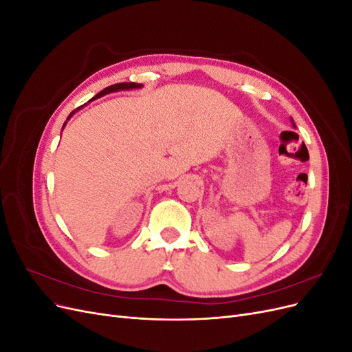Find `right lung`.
<instances>
[{
	"label": "right lung",
	"instance_id": "right-lung-1",
	"mask_svg": "<svg viewBox=\"0 0 352 352\" xmlns=\"http://www.w3.org/2000/svg\"><path fill=\"white\" fill-rule=\"evenodd\" d=\"M142 85L141 83H135V82H123V83H116V85H111V87H109V88H105V89H102L98 95H95V97L92 98V100H95V98H98V97H102V95H105V94H110V92H116V91H123V89H133V88H141ZM91 100V101H92ZM76 111V110H74ZM74 111H72L70 113V116L74 113ZM69 116V117H70ZM69 117H67V120H69ZM66 124V123H65ZM65 127V126H63Z\"/></svg>",
	"mask_w": 352,
	"mask_h": 352
}]
</instances>
